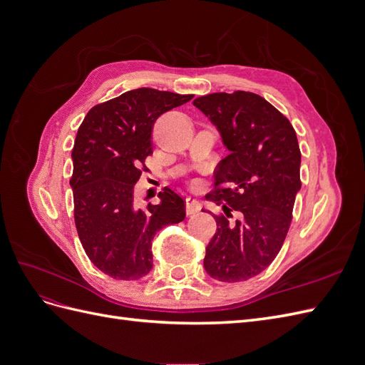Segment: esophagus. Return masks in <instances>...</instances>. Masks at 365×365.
I'll list each match as a JSON object with an SVG mask.
<instances>
[{
    "mask_svg": "<svg viewBox=\"0 0 365 365\" xmlns=\"http://www.w3.org/2000/svg\"><path fill=\"white\" fill-rule=\"evenodd\" d=\"M201 210V202L195 200V197H187L185 200V213L192 216L195 213H197Z\"/></svg>",
    "mask_w": 365,
    "mask_h": 365,
    "instance_id": "obj_1",
    "label": "esophagus"
}]
</instances>
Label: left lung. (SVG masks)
Wrapping results in <instances>:
<instances>
[{"instance_id":"left-lung-1","label":"left lung","mask_w":365,"mask_h":365,"mask_svg":"<svg viewBox=\"0 0 365 365\" xmlns=\"http://www.w3.org/2000/svg\"><path fill=\"white\" fill-rule=\"evenodd\" d=\"M193 105L230 150L217 164L215 190L205 196L227 216H215L217 230L205 248L204 268L215 280L244 282L269 267L288 235L302 189L297 134L279 109L254 93H213ZM233 209L241 219L231 225Z\"/></svg>"}]
</instances>
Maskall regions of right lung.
<instances>
[{"label":"right lung","instance_id":"obj_1","mask_svg":"<svg viewBox=\"0 0 365 365\" xmlns=\"http://www.w3.org/2000/svg\"><path fill=\"white\" fill-rule=\"evenodd\" d=\"M192 98L138 88L91 108L77 130L70 180L74 222L86 256L109 277H145L153 267V236L185 217V201L169 187L160 192V204L137 208L134 185L152 153L157 118Z\"/></svg>","mask_w":365,"mask_h":365}]
</instances>
